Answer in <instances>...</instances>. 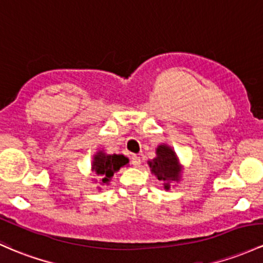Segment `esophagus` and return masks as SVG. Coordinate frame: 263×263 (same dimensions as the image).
Listing matches in <instances>:
<instances>
[{"label": "esophagus", "instance_id": "obj_1", "mask_svg": "<svg viewBox=\"0 0 263 263\" xmlns=\"http://www.w3.org/2000/svg\"><path fill=\"white\" fill-rule=\"evenodd\" d=\"M131 162H132V165H134L135 167H139L140 164H141L140 157L136 156V155H132V156H131Z\"/></svg>", "mask_w": 263, "mask_h": 263}]
</instances>
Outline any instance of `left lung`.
Instances as JSON below:
<instances>
[{"instance_id": "8db88e82", "label": "left lung", "mask_w": 263, "mask_h": 263, "mask_svg": "<svg viewBox=\"0 0 263 263\" xmlns=\"http://www.w3.org/2000/svg\"><path fill=\"white\" fill-rule=\"evenodd\" d=\"M151 173L162 182L165 190H170L171 182H179L181 179L182 165L173 147L166 143H160L156 147V156L148 160Z\"/></svg>"}]
</instances>
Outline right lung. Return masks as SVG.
<instances>
[{
	"instance_id": "add662e5",
	"label": "right lung",
	"mask_w": 263,
	"mask_h": 263,
	"mask_svg": "<svg viewBox=\"0 0 263 263\" xmlns=\"http://www.w3.org/2000/svg\"><path fill=\"white\" fill-rule=\"evenodd\" d=\"M128 162L129 160L124 155H109L104 153L103 150H98L93 155V161L92 165H90V170H92V173L96 176H98L102 185H108L109 181L112 180V176L115 175V173H117L121 167L128 165ZM95 182H97V179ZM98 189H101V187L98 186Z\"/></svg>"
}]
</instances>
